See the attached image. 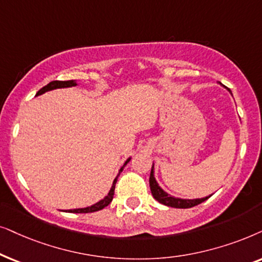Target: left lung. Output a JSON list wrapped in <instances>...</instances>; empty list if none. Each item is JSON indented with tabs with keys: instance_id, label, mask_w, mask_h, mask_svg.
<instances>
[{
	"instance_id": "left-lung-1",
	"label": "left lung",
	"mask_w": 262,
	"mask_h": 262,
	"mask_svg": "<svg viewBox=\"0 0 262 262\" xmlns=\"http://www.w3.org/2000/svg\"><path fill=\"white\" fill-rule=\"evenodd\" d=\"M228 91L231 93V91H230L229 89H228ZM149 188H151V193L153 195V198H155L157 201L160 202V204L165 205V206L173 207V208H189V207L196 206V205L201 204V202L206 201L207 199L212 195L211 194V195H208V196L200 198V199H181V198H176V196H172V195L167 194L165 190L162 189V187L159 186L158 182H157V180L155 177V164L152 165L151 175H149Z\"/></svg>"
}]
</instances>
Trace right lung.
<instances>
[{"label":"right lung","mask_w":262,"mask_h":262,"mask_svg":"<svg viewBox=\"0 0 262 262\" xmlns=\"http://www.w3.org/2000/svg\"><path fill=\"white\" fill-rule=\"evenodd\" d=\"M76 85H78V83H76L75 80H68V81H51V82H49L47 86L41 87V89L36 93V96L43 95V93L48 92V91H52V90H56V89H66V87H73V86H76ZM130 159L132 158H130V157H129V158L124 162L123 165L121 166V169L118 170V173H117V176L115 177V180H114V182H113V186H111L109 193H107L105 196L102 199V200H99L98 202H96V204L91 205V206L82 207V208H73V210H64V212H68V213H90V212H96V211L103 210L104 207H106L107 205H109L110 202L113 201L114 193H115V186H116L118 176H120V173L122 172V170H123V167L127 165L128 162Z\"/></svg>","instance_id":"right-lung-1"}]
</instances>
